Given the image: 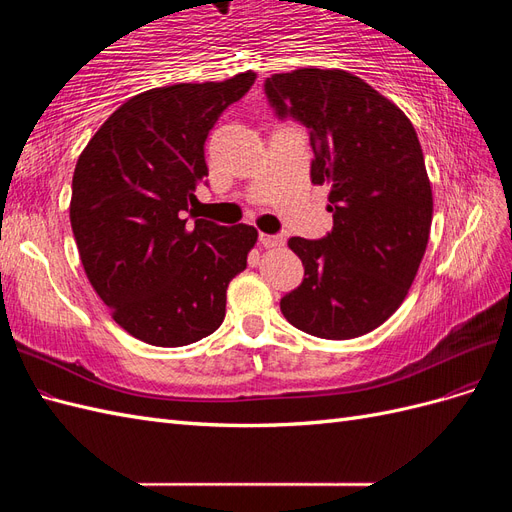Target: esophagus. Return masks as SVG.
<instances>
[{
  "instance_id": "esophagus-1",
  "label": "esophagus",
  "mask_w": 512,
  "mask_h": 512,
  "mask_svg": "<svg viewBox=\"0 0 512 512\" xmlns=\"http://www.w3.org/2000/svg\"><path fill=\"white\" fill-rule=\"evenodd\" d=\"M258 239L265 247H282L286 241L282 235H267V232H260Z\"/></svg>"
}]
</instances>
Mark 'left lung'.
I'll list each match as a JSON object with an SVG mask.
<instances>
[{"label": "left lung", "mask_w": 512, "mask_h": 512, "mask_svg": "<svg viewBox=\"0 0 512 512\" xmlns=\"http://www.w3.org/2000/svg\"><path fill=\"white\" fill-rule=\"evenodd\" d=\"M265 94L277 117L307 128L312 183L331 185L333 230L288 241L305 277L280 301L282 314L322 339L365 335L406 299L429 241L433 198L414 126L344 70L273 74Z\"/></svg>", "instance_id": "left-lung-1"}]
</instances>
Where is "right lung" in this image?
Masks as SVG:
<instances>
[{
  "mask_svg": "<svg viewBox=\"0 0 512 512\" xmlns=\"http://www.w3.org/2000/svg\"><path fill=\"white\" fill-rule=\"evenodd\" d=\"M256 81L179 83L123 102L79 156L70 224L83 269L113 320L151 346L198 342L226 316V288L258 230L198 220L205 141ZM190 212V225L184 213Z\"/></svg>",
  "mask_w": 512,
  "mask_h": 512,
  "instance_id": "right-lung-1",
  "label": "right lung"
}]
</instances>
